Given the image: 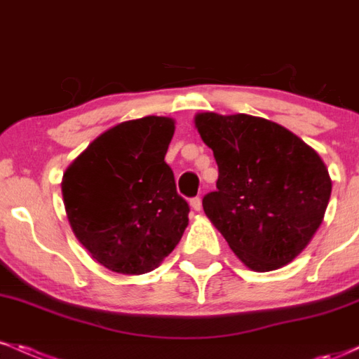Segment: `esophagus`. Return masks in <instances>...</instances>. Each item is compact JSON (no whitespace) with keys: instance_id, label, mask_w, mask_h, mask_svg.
I'll return each instance as SVG.
<instances>
[{"instance_id":"obj_1","label":"esophagus","mask_w":359,"mask_h":359,"mask_svg":"<svg viewBox=\"0 0 359 359\" xmlns=\"http://www.w3.org/2000/svg\"><path fill=\"white\" fill-rule=\"evenodd\" d=\"M191 208L194 209V211H201V208H203V201H201V197H192Z\"/></svg>"}]
</instances>
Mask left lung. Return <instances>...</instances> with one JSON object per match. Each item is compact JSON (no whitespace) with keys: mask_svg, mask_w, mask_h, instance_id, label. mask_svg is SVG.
Returning <instances> with one entry per match:
<instances>
[{"mask_svg":"<svg viewBox=\"0 0 359 359\" xmlns=\"http://www.w3.org/2000/svg\"><path fill=\"white\" fill-rule=\"evenodd\" d=\"M197 131L216 158L205 216L255 271L287 265L323 222L331 179L320 156L287 128L250 114L201 113Z\"/></svg>","mask_w":359,"mask_h":359,"instance_id":"8db88e82","label":"left lung"}]
</instances>
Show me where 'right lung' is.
I'll list each match as a JSON object with an SVG mask.
<instances>
[{
    "instance_id": "right-lung-1",
    "label": "right lung",
    "mask_w": 359,
    "mask_h": 359,
    "mask_svg": "<svg viewBox=\"0 0 359 359\" xmlns=\"http://www.w3.org/2000/svg\"><path fill=\"white\" fill-rule=\"evenodd\" d=\"M174 119L145 116L104 131L62 179L76 238L111 271L142 275L172 253L189 222L165 163Z\"/></svg>"
}]
</instances>
